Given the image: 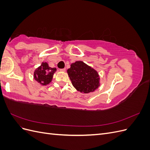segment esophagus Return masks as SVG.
Masks as SVG:
<instances>
[{
	"instance_id": "1",
	"label": "esophagus",
	"mask_w": 150,
	"mask_h": 150,
	"mask_svg": "<svg viewBox=\"0 0 150 150\" xmlns=\"http://www.w3.org/2000/svg\"><path fill=\"white\" fill-rule=\"evenodd\" d=\"M65 71H66L65 68H64V69H60V71H61V72H65Z\"/></svg>"
}]
</instances>
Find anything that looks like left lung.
<instances>
[{
	"mask_svg": "<svg viewBox=\"0 0 150 150\" xmlns=\"http://www.w3.org/2000/svg\"><path fill=\"white\" fill-rule=\"evenodd\" d=\"M67 72L72 86L81 93L94 92L100 86V78L97 71L83 61L72 63Z\"/></svg>",
	"mask_w": 150,
	"mask_h": 150,
	"instance_id": "1",
	"label": "left lung"
}]
</instances>
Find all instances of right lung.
Here are the masks:
<instances>
[{
    "mask_svg": "<svg viewBox=\"0 0 150 150\" xmlns=\"http://www.w3.org/2000/svg\"><path fill=\"white\" fill-rule=\"evenodd\" d=\"M57 69L49 67L47 62H42L34 72V79L42 86H46L51 82L53 75Z\"/></svg>",
    "mask_w": 150,
    "mask_h": 150,
    "instance_id": "1",
    "label": "right lung"
}]
</instances>
